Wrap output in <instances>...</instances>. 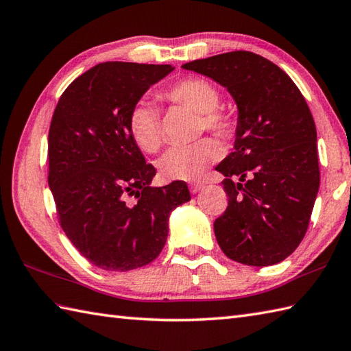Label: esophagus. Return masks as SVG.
I'll use <instances>...</instances> for the list:
<instances>
[{
  "label": "esophagus",
  "instance_id": "esophagus-1",
  "mask_svg": "<svg viewBox=\"0 0 351 351\" xmlns=\"http://www.w3.org/2000/svg\"><path fill=\"white\" fill-rule=\"evenodd\" d=\"M202 188H204V184H202V183H191L189 184V191L192 193H198Z\"/></svg>",
  "mask_w": 351,
  "mask_h": 351
}]
</instances>
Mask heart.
<instances>
[{"label": "heart", "instance_id": "b5f03b06", "mask_svg": "<svg viewBox=\"0 0 351 351\" xmlns=\"http://www.w3.org/2000/svg\"><path fill=\"white\" fill-rule=\"evenodd\" d=\"M171 102L183 105L201 115L202 128L215 135L227 138L234 132L236 123L219 111L221 95L213 84L201 77H188L163 91ZM129 132L139 149L154 153L162 145L160 119L156 106L149 100H139L129 112ZM221 156L213 139H201L191 145L173 147L158 162L160 174L167 180H195L210 163Z\"/></svg>", "mask_w": 351, "mask_h": 351}]
</instances>
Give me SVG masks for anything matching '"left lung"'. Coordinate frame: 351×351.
I'll list each match as a JSON object with an SVG mask.
<instances>
[{"label":"left lung","mask_w":351,"mask_h":351,"mask_svg":"<svg viewBox=\"0 0 351 351\" xmlns=\"http://www.w3.org/2000/svg\"><path fill=\"white\" fill-rule=\"evenodd\" d=\"M213 80L234 99V150L216 171L228 207L215 236L228 258L271 266L305 237L320 188L317 130L309 108L281 67L247 51L182 66Z\"/></svg>","instance_id":"8db88e82"}]
</instances>
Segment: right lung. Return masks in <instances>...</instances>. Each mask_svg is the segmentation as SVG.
<instances>
[{
  "mask_svg": "<svg viewBox=\"0 0 351 351\" xmlns=\"http://www.w3.org/2000/svg\"><path fill=\"white\" fill-rule=\"evenodd\" d=\"M173 70L171 64L100 63L69 85L53 111L49 189L61 228L99 269L128 271L158 258L171 212L191 199L182 180L152 186L156 169L129 132L132 106Z\"/></svg>",
  "mask_w": 351,
  "mask_h": 351,
  "instance_id": "1",
  "label": "right lung"
}]
</instances>
